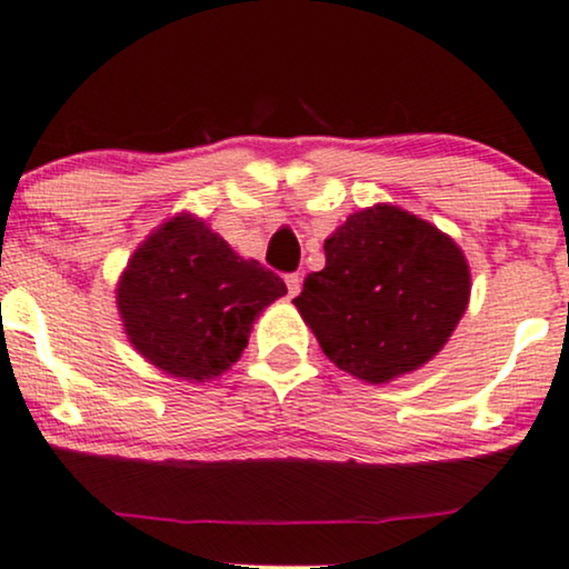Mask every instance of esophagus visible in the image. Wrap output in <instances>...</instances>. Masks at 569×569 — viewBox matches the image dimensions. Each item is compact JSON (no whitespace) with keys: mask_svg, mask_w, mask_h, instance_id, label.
Returning <instances> with one entry per match:
<instances>
[{"mask_svg":"<svg viewBox=\"0 0 569 569\" xmlns=\"http://www.w3.org/2000/svg\"><path fill=\"white\" fill-rule=\"evenodd\" d=\"M284 282H287V292H290V298H296L300 292V287H303V279H300L298 273H287Z\"/></svg>","mask_w":569,"mask_h":569,"instance_id":"esophagus-1","label":"esophagus"}]
</instances>
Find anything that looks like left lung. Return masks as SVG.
<instances>
[{
  "mask_svg": "<svg viewBox=\"0 0 569 569\" xmlns=\"http://www.w3.org/2000/svg\"><path fill=\"white\" fill-rule=\"evenodd\" d=\"M327 266L292 300L335 367L382 385L425 367L469 303V266L451 237L409 210H359L325 240Z\"/></svg>",
  "mask_w": 569,
  "mask_h": 569,
  "instance_id": "left-lung-1",
  "label": "left lung"
}]
</instances>
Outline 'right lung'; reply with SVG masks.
Masks as SVG:
<instances>
[{"mask_svg": "<svg viewBox=\"0 0 569 569\" xmlns=\"http://www.w3.org/2000/svg\"><path fill=\"white\" fill-rule=\"evenodd\" d=\"M282 296L287 287L277 273L244 261L192 213L160 223L116 287L137 353L189 382L223 375L242 356L258 313Z\"/></svg>", "mask_w": 569, "mask_h": 569, "instance_id": "right-lung-1", "label": "right lung"}]
</instances>
